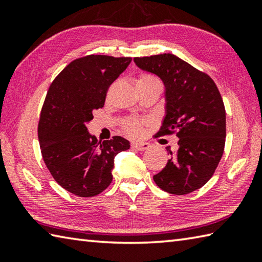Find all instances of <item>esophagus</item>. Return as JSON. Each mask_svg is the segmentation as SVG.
I'll list each match as a JSON object with an SVG mask.
<instances>
[{
	"mask_svg": "<svg viewBox=\"0 0 262 262\" xmlns=\"http://www.w3.org/2000/svg\"><path fill=\"white\" fill-rule=\"evenodd\" d=\"M132 147L139 150V151H143V150H147L150 148V144L147 142H135V143L132 144Z\"/></svg>",
	"mask_w": 262,
	"mask_h": 262,
	"instance_id": "1",
	"label": "esophagus"
}]
</instances>
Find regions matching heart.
I'll return each mask as SVG.
<instances>
[{"label": "heart", "instance_id": "1", "mask_svg": "<svg viewBox=\"0 0 262 262\" xmlns=\"http://www.w3.org/2000/svg\"><path fill=\"white\" fill-rule=\"evenodd\" d=\"M150 84H161L156 77L151 76V75L143 74L137 78L136 85L137 86H144V85H150ZM143 125V121L137 120V119H128L125 122H123L122 128L125 130L126 134L130 136H137L141 132V127Z\"/></svg>", "mask_w": 262, "mask_h": 262}]
</instances>
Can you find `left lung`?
<instances>
[{
	"instance_id": "1",
	"label": "left lung",
	"mask_w": 262,
	"mask_h": 262,
	"mask_svg": "<svg viewBox=\"0 0 262 262\" xmlns=\"http://www.w3.org/2000/svg\"><path fill=\"white\" fill-rule=\"evenodd\" d=\"M139 68L165 85V118L157 136L176 134L178 150L154 176L159 188L176 195L192 193L208 183L222 158L227 136L225 108L212 78L170 53L135 57Z\"/></svg>"
}]
</instances>
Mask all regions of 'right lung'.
<instances>
[{
	"label": "right lung",
	"instance_id": "1",
	"mask_svg": "<svg viewBox=\"0 0 262 262\" xmlns=\"http://www.w3.org/2000/svg\"><path fill=\"white\" fill-rule=\"evenodd\" d=\"M130 62L132 57H79L48 89L38 125L41 155L56 183L77 196H96L107 188L114 157L130 147L121 136L98 142L86 128L92 112L104 107L110 85Z\"/></svg>",
	"mask_w": 262,
	"mask_h": 262
}]
</instances>
